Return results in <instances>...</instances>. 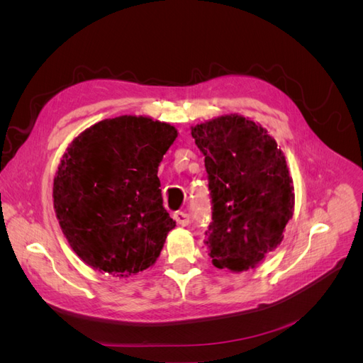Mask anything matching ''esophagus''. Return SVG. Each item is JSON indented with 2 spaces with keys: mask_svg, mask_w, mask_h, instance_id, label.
Returning <instances> with one entry per match:
<instances>
[{
  "mask_svg": "<svg viewBox=\"0 0 363 363\" xmlns=\"http://www.w3.org/2000/svg\"><path fill=\"white\" fill-rule=\"evenodd\" d=\"M174 219L180 225H189L191 224V215L186 213V212H175Z\"/></svg>",
  "mask_w": 363,
  "mask_h": 363,
  "instance_id": "esophagus-1",
  "label": "esophagus"
}]
</instances>
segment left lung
<instances>
[{
	"mask_svg": "<svg viewBox=\"0 0 363 363\" xmlns=\"http://www.w3.org/2000/svg\"><path fill=\"white\" fill-rule=\"evenodd\" d=\"M204 156L212 223L204 244L216 268H255L283 239L294 184L281 151L265 128L244 116L192 127Z\"/></svg>",
	"mask_w": 363,
	"mask_h": 363,
	"instance_id": "1",
	"label": "left lung"
}]
</instances>
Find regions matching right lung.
<instances>
[{"label":"right lung","mask_w":363,"mask_h":363,"mask_svg":"<svg viewBox=\"0 0 363 363\" xmlns=\"http://www.w3.org/2000/svg\"><path fill=\"white\" fill-rule=\"evenodd\" d=\"M172 125L118 116L84 130L54 179V208L69 245L94 269L130 277L160 255L175 221L163 207L159 164Z\"/></svg>","instance_id":"obj_1"}]
</instances>
